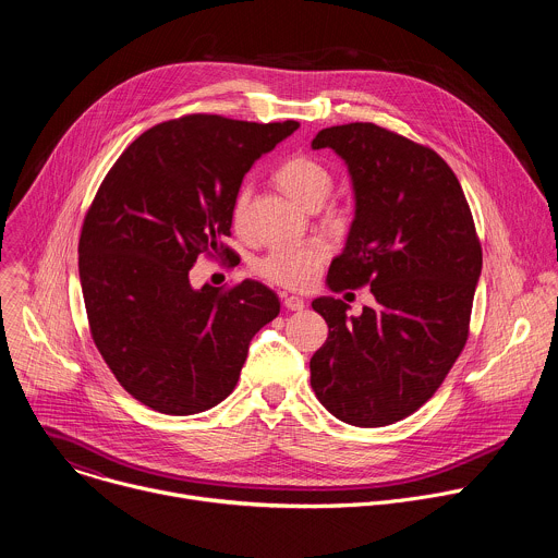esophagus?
I'll return each instance as SVG.
<instances>
[{"label":"esophagus","mask_w":558,"mask_h":558,"mask_svg":"<svg viewBox=\"0 0 558 558\" xmlns=\"http://www.w3.org/2000/svg\"><path fill=\"white\" fill-rule=\"evenodd\" d=\"M282 304H284V308H289V311H302V308H304V300L298 298V295H284Z\"/></svg>","instance_id":"1"}]
</instances>
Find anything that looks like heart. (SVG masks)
<instances>
[{
	"instance_id": "heart-1",
	"label": "heart",
	"mask_w": 558,
	"mask_h": 558,
	"mask_svg": "<svg viewBox=\"0 0 558 558\" xmlns=\"http://www.w3.org/2000/svg\"><path fill=\"white\" fill-rule=\"evenodd\" d=\"M276 183L287 196H291L304 209H317L331 194L333 174L325 163L317 161V158L298 154L280 163V168L276 170ZM250 196V185H243L233 196L231 222L235 229H241L245 222ZM327 256L329 250L320 241L295 247H276L254 263V271L271 284L284 289H306L315 282Z\"/></svg>"
}]
</instances>
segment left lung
Returning <instances> with one entry per match:
<instances>
[{"instance_id": "1", "label": "left lung", "mask_w": 558, "mask_h": 558, "mask_svg": "<svg viewBox=\"0 0 558 558\" xmlns=\"http://www.w3.org/2000/svg\"><path fill=\"white\" fill-rule=\"evenodd\" d=\"M349 168L355 218L327 284L371 287L373 306L315 298L329 325L308 362L311 386L340 422L388 426L424 407L468 340L482 243L463 190L444 158L375 123L317 132Z\"/></svg>"}]
</instances>
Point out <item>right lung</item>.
Wrapping results in <instances>:
<instances>
[{
  "mask_svg": "<svg viewBox=\"0 0 558 558\" xmlns=\"http://www.w3.org/2000/svg\"><path fill=\"white\" fill-rule=\"evenodd\" d=\"M298 128L187 114L143 132L106 174L78 238V278L99 353L151 411L220 404L252 338L280 313L263 282L194 289L190 269L201 256L233 254L220 241L235 192Z\"/></svg>",
  "mask_w": 558,
  "mask_h": 558,
  "instance_id": "right-lung-1",
  "label": "right lung"
}]
</instances>
